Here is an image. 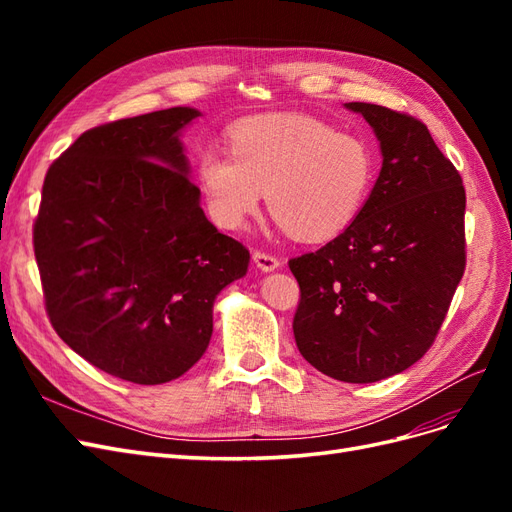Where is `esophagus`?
I'll return each mask as SVG.
<instances>
[{"label": "esophagus", "instance_id": "34e87169", "mask_svg": "<svg viewBox=\"0 0 512 512\" xmlns=\"http://www.w3.org/2000/svg\"><path fill=\"white\" fill-rule=\"evenodd\" d=\"M254 265L262 271V273H271L275 269H280V260L271 254L265 252H254Z\"/></svg>", "mask_w": 512, "mask_h": 512}]
</instances>
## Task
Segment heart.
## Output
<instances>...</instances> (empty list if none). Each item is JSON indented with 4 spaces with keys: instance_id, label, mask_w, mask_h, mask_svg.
<instances>
[{
    "instance_id": "obj_1",
    "label": "heart",
    "mask_w": 512,
    "mask_h": 512,
    "mask_svg": "<svg viewBox=\"0 0 512 512\" xmlns=\"http://www.w3.org/2000/svg\"><path fill=\"white\" fill-rule=\"evenodd\" d=\"M230 153L205 149L196 175L213 222L239 230L267 192L271 213L301 241H324L361 213L376 175L361 136L327 121L284 113L237 123Z\"/></svg>"
}]
</instances>
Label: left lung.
I'll return each mask as SVG.
<instances>
[{
    "instance_id": "left-lung-1",
    "label": "left lung",
    "mask_w": 512,
    "mask_h": 512,
    "mask_svg": "<svg viewBox=\"0 0 512 512\" xmlns=\"http://www.w3.org/2000/svg\"><path fill=\"white\" fill-rule=\"evenodd\" d=\"M346 108L374 130L382 168L342 235L288 262L301 288L292 331L324 376L367 384L401 374L436 339L466 269V190L425 123Z\"/></svg>"
}]
</instances>
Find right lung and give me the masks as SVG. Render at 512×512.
<instances>
[{
    "label": "right lung",
    "instance_id": "obj_1",
    "mask_svg": "<svg viewBox=\"0 0 512 512\" xmlns=\"http://www.w3.org/2000/svg\"><path fill=\"white\" fill-rule=\"evenodd\" d=\"M190 106L87 130L51 164L34 252L53 329L134 384L183 376L205 354L215 297L250 252L200 207L181 132Z\"/></svg>",
    "mask_w": 512,
    "mask_h": 512
}]
</instances>
